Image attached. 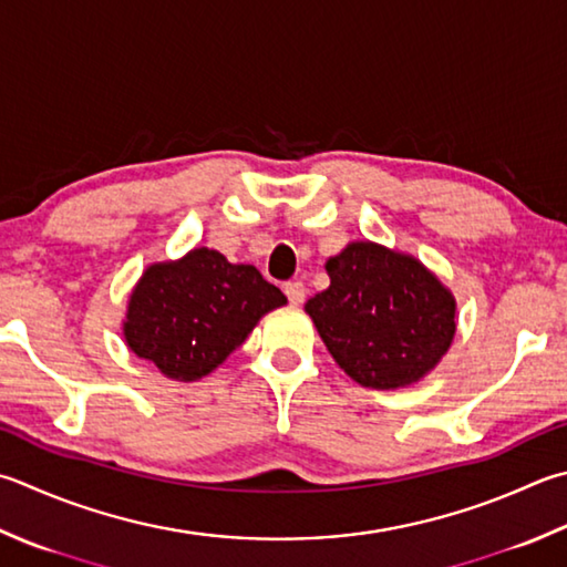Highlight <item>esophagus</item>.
<instances>
[{"mask_svg":"<svg viewBox=\"0 0 567 567\" xmlns=\"http://www.w3.org/2000/svg\"><path fill=\"white\" fill-rule=\"evenodd\" d=\"M284 291L288 296V301H291L293 306H301L306 301V286L301 281H291L284 286Z\"/></svg>","mask_w":567,"mask_h":567,"instance_id":"34e87169","label":"esophagus"}]
</instances>
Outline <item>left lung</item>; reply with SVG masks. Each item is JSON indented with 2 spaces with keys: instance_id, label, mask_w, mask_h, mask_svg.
<instances>
[{
  "instance_id": "left-lung-1",
  "label": "left lung",
  "mask_w": 567,
  "mask_h": 567,
  "mask_svg": "<svg viewBox=\"0 0 567 567\" xmlns=\"http://www.w3.org/2000/svg\"><path fill=\"white\" fill-rule=\"evenodd\" d=\"M330 286L306 301L320 340L350 380L372 390L420 382L456 333V298L412 254L350 241L326 261Z\"/></svg>"
}]
</instances>
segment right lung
Wrapping results in <instances>:
<instances>
[{
    "label": "right lung",
    "instance_id": "obj_1",
    "mask_svg": "<svg viewBox=\"0 0 567 567\" xmlns=\"http://www.w3.org/2000/svg\"><path fill=\"white\" fill-rule=\"evenodd\" d=\"M286 296L251 264L197 247L147 266L127 298L125 346L177 382L215 372Z\"/></svg>",
    "mask_w": 567,
    "mask_h": 567
}]
</instances>
